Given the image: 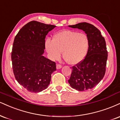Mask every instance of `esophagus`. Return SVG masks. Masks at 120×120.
Returning a JSON list of instances; mask_svg holds the SVG:
<instances>
[{
	"label": "esophagus",
	"mask_w": 120,
	"mask_h": 120,
	"mask_svg": "<svg viewBox=\"0 0 120 120\" xmlns=\"http://www.w3.org/2000/svg\"><path fill=\"white\" fill-rule=\"evenodd\" d=\"M61 68H62V65H60V64L56 65V69H61Z\"/></svg>",
	"instance_id": "obj_1"
}]
</instances>
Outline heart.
<instances>
[{
	"instance_id": "heart-1",
	"label": "heart",
	"mask_w": 120,
	"mask_h": 120,
	"mask_svg": "<svg viewBox=\"0 0 120 120\" xmlns=\"http://www.w3.org/2000/svg\"><path fill=\"white\" fill-rule=\"evenodd\" d=\"M45 47L52 60H57L63 52V58L70 65H76L83 61L89 47L88 36L83 33L63 30L56 34L53 40L47 39Z\"/></svg>"
}]
</instances>
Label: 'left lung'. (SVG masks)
I'll return each instance as SVG.
<instances>
[{"mask_svg": "<svg viewBox=\"0 0 120 120\" xmlns=\"http://www.w3.org/2000/svg\"><path fill=\"white\" fill-rule=\"evenodd\" d=\"M69 27L85 32L89 40V47L85 59L73 70L68 82L78 91L92 89L103 79L106 72L107 51L106 41L98 28L86 22L79 23Z\"/></svg>", "mask_w": 120, "mask_h": 120, "instance_id": "obj_1", "label": "left lung"}]
</instances>
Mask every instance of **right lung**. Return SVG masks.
Segmentation results:
<instances>
[{"label":"right lung","instance_id":"add662e5","mask_svg":"<svg viewBox=\"0 0 120 120\" xmlns=\"http://www.w3.org/2000/svg\"><path fill=\"white\" fill-rule=\"evenodd\" d=\"M56 26L33 21L24 26L14 38L11 57L14 76L29 92L48 87L56 64L43 56L45 37Z\"/></svg>","mask_w":120,"mask_h":120}]
</instances>
